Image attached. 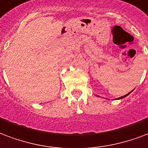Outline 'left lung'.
I'll use <instances>...</instances> for the list:
<instances>
[{"label": "left lung", "mask_w": 148, "mask_h": 148, "mask_svg": "<svg viewBox=\"0 0 148 148\" xmlns=\"http://www.w3.org/2000/svg\"><path fill=\"white\" fill-rule=\"evenodd\" d=\"M130 92H129V93H128V94H126V95H125V96H121V97H119V98H118V99H122V98H124V97H125V96H128V95H129V94H130Z\"/></svg>", "instance_id": "8db88e82"}]
</instances>
